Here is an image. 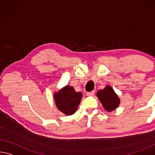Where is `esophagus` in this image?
<instances>
[{
  "label": "esophagus",
  "instance_id": "34e87169",
  "mask_svg": "<svg viewBox=\"0 0 155 155\" xmlns=\"http://www.w3.org/2000/svg\"><path fill=\"white\" fill-rule=\"evenodd\" d=\"M94 92H95V91H92V92H87V93H86V94H87V96H89V97H91V96L94 95Z\"/></svg>",
  "mask_w": 155,
  "mask_h": 155
}]
</instances>
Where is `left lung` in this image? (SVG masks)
Masks as SVG:
<instances>
[{
  "mask_svg": "<svg viewBox=\"0 0 155 155\" xmlns=\"http://www.w3.org/2000/svg\"><path fill=\"white\" fill-rule=\"evenodd\" d=\"M97 96L107 112H112L119 106L120 99L112 88L107 85L104 90L98 91Z\"/></svg>",
  "mask_w": 155,
  "mask_h": 155,
  "instance_id": "obj_1",
  "label": "left lung"
}]
</instances>
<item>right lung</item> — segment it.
<instances>
[{
    "label": "right lung",
    "mask_w": 155,
    "mask_h": 155,
    "mask_svg": "<svg viewBox=\"0 0 155 155\" xmlns=\"http://www.w3.org/2000/svg\"><path fill=\"white\" fill-rule=\"evenodd\" d=\"M82 97L81 92H77L74 87L70 85H66L54 94L57 108L68 116L76 112Z\"/></svg>",
    "instance_id": "add662e5"
}]
</instances>
